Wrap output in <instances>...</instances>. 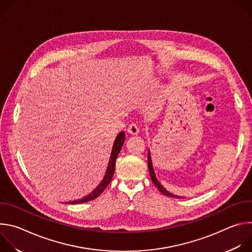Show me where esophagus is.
I'll return each mask as SVG.
<instances>
[{"label": "esophagus", "instance_id": "34e87169", "mask_svg": "<svg viewBox=\"0 0 252 252\" xmlns=\"http://www.w3.org/2000/svg\"><path fill=\"white\" fill-rule=\"evenodd\" d=\"M127 132L130 134V135H137L139 133V127L137 126V125L135 124H131L128 126L127 127Z\"/></svg>", "mask_w": 252, "mask_h": 252}]
</instances>
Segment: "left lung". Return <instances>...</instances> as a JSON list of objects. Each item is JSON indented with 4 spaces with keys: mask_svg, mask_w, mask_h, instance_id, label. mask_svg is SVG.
Masks as SVG:
<instances>
[{
    "mask_svg": "<svg viewBox=\"0 0 252 252\" xmlns=\"http://www.w3.org/2000/svg\"><path fill=\"white\" fill-rule=\"evenodd\" d=\"M148 164H149V170H150V174H151V178H152V181H153V183L155 184V186L158 189V190L162 193V194H164V195H166V196H170V197H175V198H181V196H177V195H174V194H171V193H169L160 184H159V182L158 181L157 179V177H156V174H155V171H154V167H153V163H152V158H151V153H150V151H149V156H148Z\"/></svg>",
    "mask_w": 252,
    "mask_h": 252,
    "instance_id": "8db88e82",
    "label": "left lung"
}]
</instances>
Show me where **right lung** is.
Here are the masks:
<instances>
[{
    "label": "right lung",
    "instance_id": "1",
    "mask_svg": "<svg viewBox=\"0 0 252 252\" xmlns=\"http://www.w3.org/2000/svg\"><path fill=\"white\" fill-rule=\"evenodd\" d=\"M126 136H125V132L122 131L118 134L115 143H114V147H113V151L111 154V158H110V161H109V165H107V169L105 172V175L103 177V179L101 181V183L98 185V187L92 191L89 195H87L86 197L82 198V199H78V200H74V201H68L67 203L70 204H78V203H84L90 200H93L94 198H96L97 196H99L101 194V192L106 189V187L109 186V184L111 183L114 172H115V168H116V159L123 148V145L125 142Z\"/></svg>",
    "mask_w": 252,
    "mask_h": 252
}]
</instances>
